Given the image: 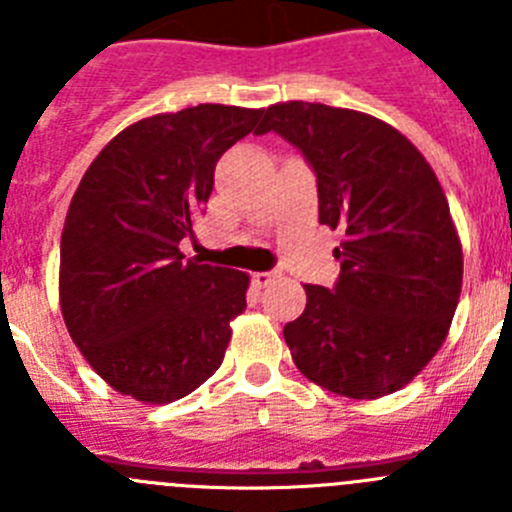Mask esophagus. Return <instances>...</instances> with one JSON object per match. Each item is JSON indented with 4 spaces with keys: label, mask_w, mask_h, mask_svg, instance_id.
Instances as JSON below:
<instances>
[{
    "label": "esophagus",
    "mask_w": 512,
    "mask_h": 512,
    "mask_svg": "<svg viewBox=\"0 0 512 512\" xmlns=\"http://www.w3.org/2000/svg\"><path fill=\"white\" fill-rule=\"evenodd\" d=\"M274 279H277V274H274V271H256V274L251 277V282H253V287L264 289V287H269Z\"/></svg>",
    "instance_id": "esophagus-1"
}]
</instances>
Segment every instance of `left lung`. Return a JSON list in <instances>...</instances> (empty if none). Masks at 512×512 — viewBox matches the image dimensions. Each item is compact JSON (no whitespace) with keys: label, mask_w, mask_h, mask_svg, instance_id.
I'll return each mask as SVG.
<instances>
[{"label":"left lung","mask_w":512,"mask_h":512,"mask_svg":"<svg viewBox=\"0 0 512 512\" xmlns=\"http://www.w3.org/2000/svg\"><path fill=\"white\" fill-rule=\"evenodd\" d=\"M318 176L320 223L341 230L330 289L307 284L300 318L284 325L297 369L354 400L390 395L446 341L461 295V243L423 153L392 125L318 102L264 110Z\"/></svg>","instance_id":"left-lung-1"}]
</instances>
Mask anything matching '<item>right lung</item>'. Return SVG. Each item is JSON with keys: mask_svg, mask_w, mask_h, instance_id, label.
I'll return each mask as SVG.
<instances>
[{"mask_svg": "<svg viewBox=\"0 0 512 512\" xmlns=\"http://www.w3.org/2000/svg\"><path fill=\"white\" fill-rule=\"evenodd\" d=\"M264 110L197 104L133 122L94 158L61 233V312L71 338L120 395L164 405L223 364L248 274L187 261L215 164Z\"/></svg>", "mask_w": 512, "mask_h": 512, "instance_id": "obj_1", "label": "right lung"}]
</instances>
